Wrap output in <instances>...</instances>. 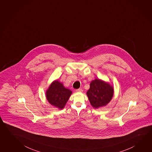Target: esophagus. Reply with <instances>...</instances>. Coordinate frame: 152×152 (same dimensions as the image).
<instances>
[{
    "label": "esophagus",
    "instance_id": "obj_1",
    "mask_svg": "<svg viewBox=\"0 0 152 152\" xmlns=\"http://www.w3.org/2000/svg\"><path fill=\"white\" fill-rule=\"evenodd\" d=\"M83 91V89L81 88L77 89L76 90L77 92H82Z\"/></svg>",
    "mask_w": 152,
    "mask_h": 152
}]
</instances>
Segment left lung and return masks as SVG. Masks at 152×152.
Segmentation results:
<instances>
[{
    "instance_id": "obj_1",
    "label": "left lung",
    "mask_w": 152,
    "mask_h": 152,
    "mask_svg": "<svg viewBox=\"0 0 152 152\" xmlns=\"http://www.w3.org/2000/svg\"><path fill=\"white\" fill-rule=\"evenodd\" d=\"M87 95L94 108L105 106L113 98V87L104 81L96 79L90 83V88L87 92Z\"/></svg>"
}]
</instances>
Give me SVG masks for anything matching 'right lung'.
Returning <instances> with one entry per match:
<instances>
[{
	"label": "right lung",
	"mask_w": 152,
	"mask_h": 152,
	"mask_svg": "<svg viewBox=\"0 0 152 152\" xmlns=\"http://www.w3.org/2000/svg\"><path fill=\"white\" fill-rule=\"evenodd\" d=\"M72 91L64 87L63 83L55 80L53 81L46 91V97L51 105L59 109L64 108Z\"/></svg>",
	"instance_id": "right-lung-1"
}]
</instances>
